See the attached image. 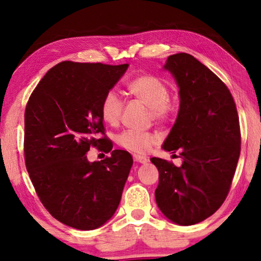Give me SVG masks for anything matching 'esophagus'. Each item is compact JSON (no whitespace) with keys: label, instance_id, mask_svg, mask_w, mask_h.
I'll list each match as a JSON object with an SVG mask.
<instances>
[{"label":"esophagus","instance_id":"34e87169","mask_svg":"<svg viewBox=\"0 0 261 261\" xmlns=\"http://www.w3.org/2000/svg\"><path fill=\"white\" fill-rule=\"evenodd\" d=\"M134 160L136 162H139V163H146L148 161V159L146 156H141V155H138V154H135Z\"/></svg>","mask_w":261,"mask_h":261}]
</instances>
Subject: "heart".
Returning <instances> with one entry per match:
<instances>
[{"label": "heart", "instance_id": "b5f03b06", "mask_svg": "<svg viewBox=\"0 0 261 261\" xmlns=\"http://www.w3.org/2000/svg\"><path fill=\"white\" fill-rule=\"evenodd\" d=\"M127 92L136 100L149 107V117L156 122L169 121L175 113V102L169 98V88L161 78L152 74H140L127 84ZM100 112L102 120L110 125L121 121L123 102L115 92L109 91L101 101ZM117 144L134 153H146L156 143L152 132L127 129L117 136Z\"/></svg>", "mask_w": 261, "mask_h": 261}]
</instances>
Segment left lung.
Masks as SVG:
<instances>
[{"label":"left lung","instance_id":"left-lung-1","mask_svg":"<svg viewBox=\"0 0 261 261\" xmlns=\"http://www.w3.org/2000/svg\"><path fill=\"white\" fill-rule=\"evenodd\" d=\"M163 68L177 82L180 102L162 148L178 151L183 163L151 159L159 170L155 200L167 219L192 226L226 200L241 153L240 120L226 84L192 55H170Z\"/></svg>","mask_w":261,"mask_h":261}]
</instances>
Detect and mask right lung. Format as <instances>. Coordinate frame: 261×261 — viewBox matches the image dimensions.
Here are the masks:
<instances>
[{
	"label": "right lung",
	"mask_w": 261,
	"mask_h": 261,
	"mask_svg": "<svg viewBox=\"0 0 261 261\" xmlns=\"http://www.w3.org/2000/svg\"><path fill=\"white\" fill-rule=\"evenodd\" d=\"M127 67L61 62L26 105L25 165L35 192L51 216L79 230H93L112 218L134 163L129 152L112 151L100 112ZM90 147L111 156L90 163Z\"/></svg>",
	"instance_id": "add662e5"
}]
</instances>
